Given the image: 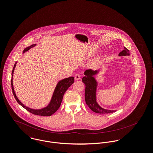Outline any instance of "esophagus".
Instances as JSON below:
<instances>
[{
    "mask_svg": "<svg viewBox=\"0 0 153 153\" xmlns=\"http://www.w3.org/2000/svg\"><path fill=\"white\" fill-rule=\"evenodd\" d=\"M74 79L75 80H80V75L79 74H76L74 76Z\"/></svg>",
    "mask_w": 153,
    "mask_h": 153,
    "instance_id": "1",
    "label": "esophagus"
}]
</instances>
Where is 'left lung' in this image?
<instances>
[{"instance_id": "8db88e82", "label": "left lung", "mask_w": 153, "mask_h": 153, "mask_svg": "<svg viewBox=\"0 0 153 153\" xmlns=\"http://www.w3.org/2000/svg\"><path fill=\"white\" fill-rule=\"evenodd\" d=\"M129 50L124 47V50L120 53L119 56H129ZM99 70L93 71L91 69L86 70L85 73V76L82 78V82L85 84V101L89 108L95 113L97 114H109L116 111L108 110L102 108L96 101V89L97 82L94 76L97 74Z\"/></svg>"}]
</instances>
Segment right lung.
<instances>
[{"label":"right lung","instance_id":"1","mask_svg":"<svg viewBox=\"0 0 153 153\" xmlns=\"http://www.w3.org/2000/svg\"><path fill=\"white\" fill-rule=\"evenodd\" d=\"M36 45V44H32L30 47H28L24 49L23 51V54L25 53L26 51H28L32 47H35ZM17 62H16L14 64L12 71V79H11V86H12V92L13 94V96L16 100L17 102L21 105L23 108H24L26 110H27L28 112H31L32 114L39 115V116H43V117H48L51 116L53 114H54L60 108L61 105V102L62 100V97L64 96V94L66 91L68 89V88L74 83V79L73 77H70L68 78L64 79L59 81L54 89V93L53 94L49 104L45 108L40 109H34L30 108H28L26 106H25L18 98V97L16 95V93L14 91L13 85V72L15 70V68L16 67Z\"/></svg>","mask_w":153,"mask_h":153}]
</instances>
